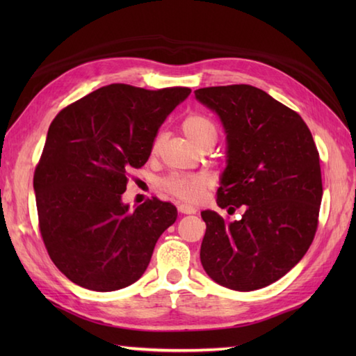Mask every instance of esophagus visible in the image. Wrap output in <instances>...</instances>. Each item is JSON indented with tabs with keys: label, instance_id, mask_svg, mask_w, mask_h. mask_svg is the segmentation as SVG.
<instances>
[{
	"label": "esophagus",
	"instance_id": "34e87169",
	"mask_svg": "<svg viewBox=\"0 0 356 356\" xmlns=\"http://www.w3.org/2000/svg\"><path fill=\"white\" fill-rule=\"evenodd\" d=\"M177 209H179V213H182V214H195L197 213V209H195L194 207H190V205H179L177 207Z\"/></svg>",
	"mask_w": 356,
	"mask_h": 356
}]
</instances>
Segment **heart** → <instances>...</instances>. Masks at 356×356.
Listing matches in <instances>:
<instances>
[{
	"instance_id": "1",
	"label": "heart",
	"mask_w": 356,
	"mask_h": 356,
	"mask_svg": "<svg viewBox=\"0 0 356 356\" xmlns=\"http://www.w3.org/2000/svg\"><path fill=\"white\" fill-rule=\"evenodd\" d=\"M184 131L186 138L190 139L195 147L202 145L207 140H216L217 128L211 119L203 115H191L184 120ZM162 140V136H157L153 149L156 151L159 143ZM211 185V179L207 174H171L161 180V188L171 194L172 197L184 202H197L207 188Z\"/></svg>"
}]
</instances>
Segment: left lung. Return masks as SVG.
<instances>
[{
	"mask_svg": "<svg viewBox=\"0 0 356 356\" xmlns=\"http://www.w3.org/2000/svg\"><path fill=\"white\" fill-rule=\"evenodd\" d=\"M195 99L216 111L226 133V168L217 205L240 220L202 211L200 261L216 283L255 291L286 275L311 246L323 197L320 154L297 111L263 90L207 87Z\"/></svg>",
	"mask_w": 356,
	"mask_h": 356,
	"instance_id": "8db88e82",
	"label": "left lung"
}]
</instances>
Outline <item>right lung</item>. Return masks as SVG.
Masks as SVG:
<instances>
[{
  "label": "right lung",
  "instance_id": "obj_1",
  "mask_svg": "<svg viewBox=\"0 0 356 356\" xmlns=\"http://www.w3.org/2000/svg\"><path fill=\"white\" fill-rule=\"evenodd\" d=\"M190 93L110 84L53 119L33 190L45 249L70 282L110 292L138 282L148 268L177 209L153 197L130 211L120 197L128 170L147 163L159 128Z\"/></svg>",
  "mask_w": 356,
  "mask_h": 356
}]
</instances>
